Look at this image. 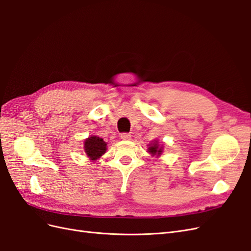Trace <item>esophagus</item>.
<instances>
[{"label": "esophagus", "mask_w": 251, "mask_h": 251, "mask_svg": "<svg viewBox=\"0 0 251 251\" xmlns=\"http://www.w3.org/2000/svg\"><path fill=\"white\" fill-rule=\"evenodd\" d=\"M121 139H122V140H130L131 139V134L130 133H127V132L121 133Z\"/></svg>", "instance_id": "34e87169"}]
</instances>
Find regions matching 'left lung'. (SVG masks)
Segmentation results:
<instances>
[{"mask_svg": "<svg viewBox=\"0 0 251 251\" xmlns=\"http://www.w3.org/2000/svg\"><path fill=\"white\" fill-rule=\"evenodd\" d=\"M158 146H159V145H157V142H156V143H153L152 146L149 147V150H148V151L151 153V154H153V155H155V154L160 155L161 152H163V150H161V148H159Z\"/></svg>", "mask_w": 251, "mask_h": 251, "instance_id": "8db88e82", "label": "left lung"}]
</instances>
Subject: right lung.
Returning <instances> with one entry per match:
<instances>
[{
	"instance_id": "1",
	"label": "right lung",
	"mask_w": 251,
	"mask_h": 251,
	"mask_svg": "<svg viewBox=\"0 0 251 251\" xmlns=\"http://www.w3.org/2000/svg\"><path fill=\"white\" fill-rule=\"evenodd\" d=\"M84 150L88 157L96 160L106 151V143L99 136H91L84 142Z\"/></svg>"
}]
</instances>
